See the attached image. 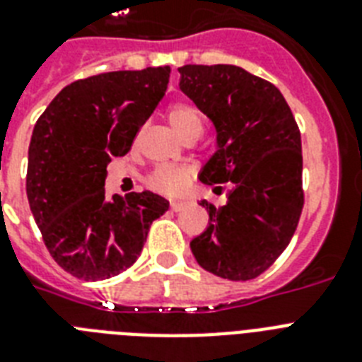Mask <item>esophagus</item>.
<instances>
[{
  "label": "esophagus",
  "instance_id": "obj_1",
  "mask_svg": "<svg viewBox=\"0 0 362 362\" xmlns=\"http://www.w3.org/2000/svg\"><path fill=\"white\" fill-rule=\"evenodd\" d=\"M186 201H173V203H170V209L175 210V212H180V210L186 209Z\"/></svg>",
  "mask_w": 362,
  "mask_h": 362
}]
</instances>
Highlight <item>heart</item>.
<instances>
[{
    "mask_svg": "<svg viewBox=\"0 0 362 362\" xmlns=\"http://www.w3.org/2000/svg\"><path fill=\"white\" fill-rule=\"evenodd\" d=\"M169 122L182 139L199 136L203 133V115L199 112L197 107H193L192 103H186V101L170 105ZM189 178H192V173L186 167L165 165V167H158L156 170H152V175L148 176V186L152 187L153 192L163 193V195H176L187 186Z\"/></svg>",
    "mask_w": 362,
    "mask_h": 362,
    "instance_id": "heart-1",
    "label": "heart"
}]
</instances>
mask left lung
Masks as SVG:
<instances>
[{"instance_id": "left-lung-1", "label": "left lung", "mask_w": 362, "mask_h": 362, "mask_svg": "<svg viewBox=\"0 0 362 362\" xmlns=\"http://www.w3.org/2000/svg\"><path fill=\"white\" fill-rule=\"evenodd\" d=\"M180 90L216 127V152L199 180L227 184V203L189 242L204 270L233 281L257 278L280 257L303 212L300 131L280 90L237 65H184Z\"/></svg>"}]
</instances>
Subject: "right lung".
I'll use <instances>...</instances> for the list:
<instances>
[{"label":"right lung","instance_id":"1","mask_svg":"<svg viewBox=\"0 0 362 362\" xmlns=\"http://www.w3.org/2000/svg\"><path fill=\"white\" fill-rule=\"evenodd\" d=\"M170 67L112 71L71 82L39 116L25 193L54 261L86 281L118 276L135 263L153 220L169 201L152 192L105 195L110 158L133 139L163 99Z\"/></svg>","mask_w":362,"mask_h":362}]
</instances>
